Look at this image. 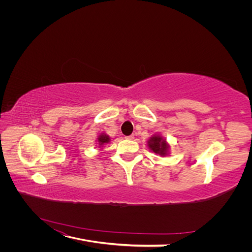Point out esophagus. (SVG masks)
I'll list each match as a JSON object with an SVG mask.
<instances>
[{
  "label": "esophagus",
  "instance_id": "esophagus-1",
  "mask_svg": "<svg viewBox=\"0 0 252 252\" xmlns=\"http://www.w3.org/2000/svg\"><path fill=\"white\" fill-rule=\"evenodd\" d=\"M126 139H127V140H131V139H134V135H130V136H126Z\"/></svg>",
  "mask_w": 252,
  "mask_h": 252
}]
</instances>
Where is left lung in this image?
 Listing matches in <instances>:
<instances>
[{
	"label": "left lung",
	"mask_w": 252,
	"mask_h": 252,
	"mask_svg": "<svg viewBox=\"0 0 252 252\" xmlns=\"http://www.w3.org/2000/svg\"><path fill=\"white\" fill-rule=\"evenodd\" d=\"M148 146L153 152L161 156L166 155L168 150V145L166 144V141L163 140L160 136H153L150 138L148 141Z\"/></svg>",
	"instance_id": "8db88e82"
}]
</instances>
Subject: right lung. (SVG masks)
Returning <instances> with one entry per match:
<instances>
[{
    "label": "right lung",
    "mask_w": 252,
    "mask_h": 252,
    "mask_svg": "<svg viewBox=\"0 0 252 252\" xmlns=\"http://www.w3.org/2000/svg\"><path fill=\"white\" fill-rule=\"evenodd\" d=\"M109 137L107 135H101L99 138H98V142H99V145L101 146V145H104L106 143L109 142Z\"/></svg>",
    "instance_id": "right-lung-1"
}]
</instances>
